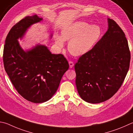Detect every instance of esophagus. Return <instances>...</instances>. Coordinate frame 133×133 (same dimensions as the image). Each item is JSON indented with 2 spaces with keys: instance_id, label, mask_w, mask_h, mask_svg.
I'll return each instance as SVG.
<instances>
[{
  "instance_id": "esophagus-1",
  "label": "esophagus",
  "mask_w": 133,
  "mask_h": 133,
  "mask_svg": "<svg viewBox=\"0 0 133 133\" xmlns=\"http://www.w3.org/2000/svg\"><path fill=\"white\" fill-rule=\"evenodd\" d=\"M69 66H70V68H72L74 66V63L71 61H70L69 62Z\"/></svg>"
}]
</instances>
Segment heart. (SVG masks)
<instances>
[{
  "label": "heart",
  "instance_id": "b5f03b06",
  "mask_svg": "<svg viewBox=\"0 0 133 133\" xmlns=\"http://www.w3.org/2000/svg\"><path fill=\"white\" fill-rule=\"evenodd\" d=\"M102 35V30L98 25H90L85 21H77L68 25L62 31V37L56 38V44L63 46V40L70 41L69 52L74 56H81L91 50Z\"/></svg>",
  "mask_w": 133,
  "mask_h": 133
}]
</instances>
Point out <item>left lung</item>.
Returning <instances> with one entry per match:
<instances>
[{
    "mask_svg": "<svg viewBox=\"0 0 133 133\" xmlns=\"http://www.w3.org/2000/svg\"><path fill=\"white\" fill-rule=\"evenodd\" d=\"M108 20V31L74 66L79 95L91 103L104 102L114 95L130 67V51L124 33L114 20Z\"/></svg>",
    "mask_w": 133,
    "mask_h": 133,
    "instance_id": "1",
    "label": "left lung"
}]
</instances>
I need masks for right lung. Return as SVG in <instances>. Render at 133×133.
Listing matches in <instances>:
<instances>
[{
    "mask_svg": "<svg viewBox=\"0 0 133 133\" xmlns=\"http://www.w3.org/2000/svg\"><path fill=\"white\" fill-rule=\"evenodd\" d=\"M42 18L26 16L16 23L7 35L3 60L5 71L16 90L28 101L42 103L56 92L60 80L69 68L62 54H52L46 46L38 45L25 52L18 41L27 28Z\"/></svg>",
    "mask_w": 133,
    "mask_h": 133,
    "instance_id": "1",
    "label": "right lung"
}]
</instances>
